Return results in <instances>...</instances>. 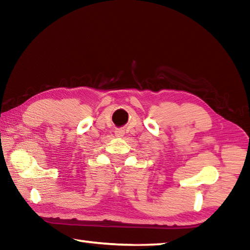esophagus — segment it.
Here are the masks:
<instances>
[{"mask_svg":"<svg viewBox=\"0 0 250 250\" xmlns=\"http://www.w3.org/2000/svg\"><path fill=\"white\" fill-rule=\"evenodd\" d=\"M115 133H116V135L117 137H122V135L125 134V132H124V130H121V129H117L116 131H115Z\"/></svg>","mask_w":250,"mask_h":250,"instance_id":"esophagus-1","label":"esophagus"}]
</instances>
